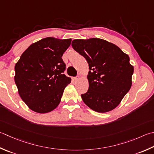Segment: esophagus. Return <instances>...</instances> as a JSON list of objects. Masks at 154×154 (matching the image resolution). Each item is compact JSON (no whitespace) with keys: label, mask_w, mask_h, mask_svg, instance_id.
I'll return each mask as SVG.
<instances>
[{"label":"esophagus","mask_w":154,"mask_h":154,"mask_svg":"<svg viewBox=\"0 0 154 154\" xmlns=\"http://www.w3.org/2000/svg\"><path fill=\"white\" fill-rule=\"evenodd\" d=\"M79 79H80L79 77H73V79L74 81H78Z\"/></svg>","instance_id":"1"}]
</instances>
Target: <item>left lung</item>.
I'll return each mask as SVG.
<instances>
[{"label":"left lung","instance_id":"8db88e82","mask_svg":"<svg viewBox=\"0 0 154 154\" xmlns=\"http://www.w3.org/2000/svg\"><path fill=\"white\" fill-rule=\"evenodd\" d=\"M72 47L89 64V89L81 95L90 109L106 113L121 103L132 85L134 66L119 47L104 39H75Z\"/></svg>","mask_w":154,"mask_h":154}]
</instances>
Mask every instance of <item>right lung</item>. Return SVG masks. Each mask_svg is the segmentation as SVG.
Instances as JSON below:
<instances>
[{"instance_id": "add662e5", "label": "right lung", "mask_w": 154, "mask_h": 154, "mask_svg": "<svg viewBox=\"0 0 154 154\" xmlns=\"http://www.w3.org/2000/svg\"><path fill=\"white\" fill-rule=\"evenodd\" d=\"M71 38L47 37L31 44L14 66V81L22 100L38 113L51 112L58 106L71 79L63 72L62 59Z\"/></svg>"}]
</instances>
